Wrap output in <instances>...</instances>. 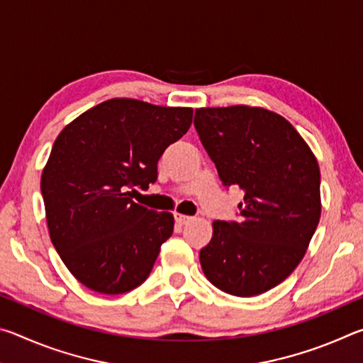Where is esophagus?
Wrapping results in <instances>:
<instances>
[{"mask_svg":"<svg viewBox=\"0 0 363 363\" xmlns=\"http://www.w3.org/2000/svg\"><path fill=\"white\" fill-rule=\"evenodd\" d=\"M190 219H192V218H190V216H186V214H179V213H176V214H174V220H176V223L179 224V225L187 224Z\"/></svg>","mask_w":363,"mask_h":363,"instance_id":"esophagus-1","label":"esophagus"}]
</instances>
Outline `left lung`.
Returning <instances> with one entry per match:
<instances>
[{"label": "left lung", "instance_id": "1", "mask_svg": "<svg viewBox=\"0 0 363 363\" xmlns=\"http://www.w3.org/2000/svg\"><path fill=\"white\" fill-rule=\"evenodd\" d=\"M194 125L223 186L245 192L238 219L213 223L201 269L233 296L266 293L296 269L317 229V160L284 116L264 108H196Z\"/></svg>", "mask_w": 363, "mask_h": 363}]
</instances>
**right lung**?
<instances>
[{"label":"right lung","mask_w":363,"mask_h":363,"mask_svg":"<svg viewBox=\"0 0 363 363\" xmlns=\"http://www.w3.org/2000/svg\"><path fill=\"white\" fill-rule=\"evenodd\" d=\"M192 108L110 99L59 134L41 176L49 235L78 281L104 294L144 284L173 233L171 213L134 203L157 181L163 152L192 125Z\"/></svg>","instance_id":"add662e5"}]
</instances>
